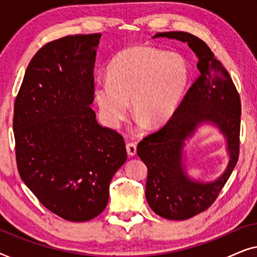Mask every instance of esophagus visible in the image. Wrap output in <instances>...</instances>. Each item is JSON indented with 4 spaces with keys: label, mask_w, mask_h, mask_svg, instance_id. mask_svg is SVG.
Masks as SVG:
<instances>
[{
    "label": "esophagus",
    "mask_w": 257,
    "mask_h": 257,
    "mask_svg": "<svg viewBox=\"0 0 257 257\" xmlns=\"http://www.w3.org/2000/svg\"><path fill=\"white\" fill-rule=\"evenodd\" d=\"M126 151H127L128 156H136L137 154V145L135 143H128L126 144Z\"/></svg>",
    "instance_id": "obj_1"
}]
</instances>
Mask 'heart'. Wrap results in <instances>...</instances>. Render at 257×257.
<instances>
[{"label":"heart","mask_w":257,"mask_h":257,"mask_svg":"<svg viewBox=\"0 0 257 257\" xmlns=\"http://www.w3.org/2000/svg\"><path fill=\"white\" fill-rule=\"evenodd\" d=\"M188 82L189 68L181 55L136 45L112 58L107 79H99L94 86V99L108 125L124 120L132 100L136 117L154 128L175 114Z\"/></svg>","instance_id":"obj_1"}]
</instances>
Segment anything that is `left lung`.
<instances>
[{
  "instance_id": "1",
  "label": "left lung",
  "mask_w": 257,
  "mask_h": 257,
  "mask_svg": "<svg viewBox=\"0 0 257 257\" xmlns=\"http://www.w3.org/2000/svg\"><path fill=\"white\" fill-rule=\"evenodd\" d=\"M187 42L198 55L200 75L185 94L178 111L158 131L138 144L137 153L147 166L146 200L158 215L168 220H186L205 212L215 202L238 160L241 100L227 69L206 42L185 31L158 33ZM212 121L227 138L231 160L216 182H192L182 171L183 142L200 122Z\"/></svg>"
}]
</instances>
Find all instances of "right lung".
<instances>
[{
  "instance_id": "1",
  "label": "right lung",
  "mask_w": 257,
  "mask_h": 257,
  "mask_svg": "<svg viewBox=\"0 0 257 257\" xmlns=\"http://www.w3.org/2000/svg\"><path fill=\"white\" fill-rule=\"evenodd\" d=\"M100 36L70 35L44 44L14 105L21 179L45 208L73 222L103 212L111 179L127 157L122 136L98 124L90 107Z\"/></svg>"
}]
</instances>
